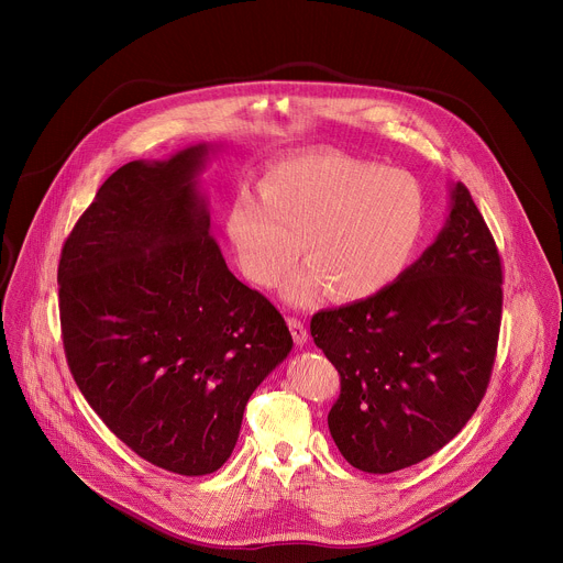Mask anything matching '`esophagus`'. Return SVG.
Segmentation results:
<instances>
[{
    "label": "esophagus",
    "mask_w": 563,
    "mask_h": 563,
    "mask_svg": "<svg viewBox=\"0 0 563 563\" xmlns=\"http://www.w3.org/2000/svg\"><path fill=\"white\" fill-rule=\"evenodd\" d=\"M287 325H289V330H291L294 343H296V345H305V343H307V328H305L302 320L289 316V318H287Z\"/></svg>",
    "instance_id": "1"
}]
</instances>
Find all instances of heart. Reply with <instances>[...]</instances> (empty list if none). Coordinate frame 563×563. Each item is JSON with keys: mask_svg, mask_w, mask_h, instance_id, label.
Instances as JSON below:
<instances>
[{"mask_svg": "<svg viewBox=\"0 0 563 563\" xmlns=\"http://www.w3.org/2000/svg\"><path fill=\"white\" fill-rule=\"evenodd\" d=\"M423 222L426 198L410 174L313 153L272 165L261 194L240 187L227 235L240 269L261 287H276L289 274L302 243L307 269L285 296L307 307L328 289L343 302L387 289L408 269Z\"/></svg>", "mask_w": 563, "mask_h": 563, "instance_id": "heart-1", "label": "heart"}]
</instances>
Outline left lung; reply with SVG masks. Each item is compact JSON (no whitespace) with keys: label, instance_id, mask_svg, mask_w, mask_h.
<instances>
[{"label":"left lung","instance_id":"left-lung-1","mask_svg":"<svg viewBox=\"0 0 563 563\" xmlns=\"http://www.w3.org/2000/svg\"><path fill=\"white\" fill-rule=\"evenodd\" d=\"M501 283L495 238L456 183L445 227L396 283L313 313V343L341 374L328 426L347 463L396 472L463 430L490 383Z\"/></svg>","mask_w":563,"mask_h":563}]
</instances>
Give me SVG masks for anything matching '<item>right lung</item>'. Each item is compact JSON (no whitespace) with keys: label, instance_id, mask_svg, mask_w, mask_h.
Here are the masks:
<instances>
[{"label":"right lung","instance_id":"right-lung-1","mask_svg":"<svg viewBox=\"0 0 563 563\" xmlns=\"http://www.w3.org/2000/svg\"><path fill=\"white\" fill-rule=\"evenodd\" d=\"M213 151L120 167L57 267L70 374L107 428L185 476L233 452L247 400L291 352L280 311L227 267L198 174Z\"/></svg>","mask_w":563,"mask_h":563}]
</instances>
